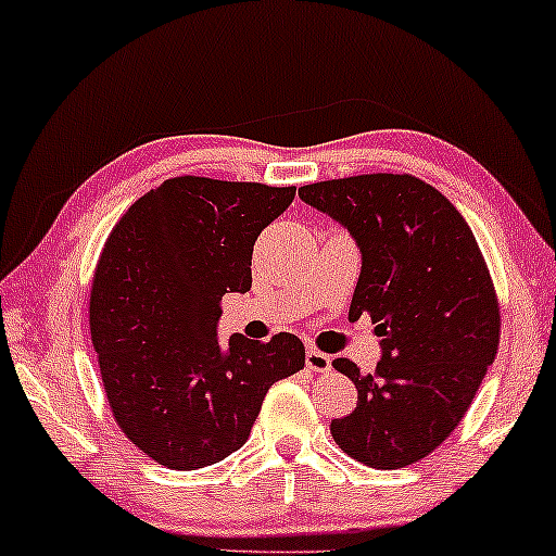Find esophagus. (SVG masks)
<instances>
[{"label":"esophagus","mask_w":556,"mask_h":556,"mask_svg":"<svg viewBox=\"0 0 556 556\" xmlns=\"http://www.w3.org/2000/svg\"><path fill=\"white\" fill-rule=\"evenodd\" d=\"M306 367L311 371H329L331 369V356L318 352V349H308V352H306Z\"/></svg>","instance_id":"obj_1"}]
</instances>
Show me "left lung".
Wrapping results in <instances>:
<instances>
[{"label":"left lung","mask_w":556,"mask_h":556,"mask_svg":"<svg viewBox=\"0 0 556 556\" xmlns=\"http://www.w3.org/2000/svg\"><path fill=\"white\" fill-rule=\"evenodd\" d=\"M362 250L349 321L367 314L384 356L371 375L333 359L356 407L331 420L337 445L371 468L425 458L466 417L498 352L501 308L476 235L413 174H356L299 189Z\"/></svg>","instance_id":"left-lung-1"}]
</instances>
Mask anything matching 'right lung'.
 I'll use <instances>...</instances> for the list:
<instances>
[{
    "instance_id": "obj_1",
    "label": "right lung",
    "mask_w": 556,
    "mask_h": 556,
    "mask_svg": "<svg viewBox=\"0 0 556 556\" xmlns=\"http://www.w3.org/2000/svg\"><path fill=\"white\" fill-rule=\"evenodd\" d=\"M293 187L166 179L113 227L90 283V341L113 420L172 470L212 466L250 435L265 394L303 369L293 333L270 341L215 326L225 293L253 286V245L293 202Z\"/></svg>"
}]
</instances>
